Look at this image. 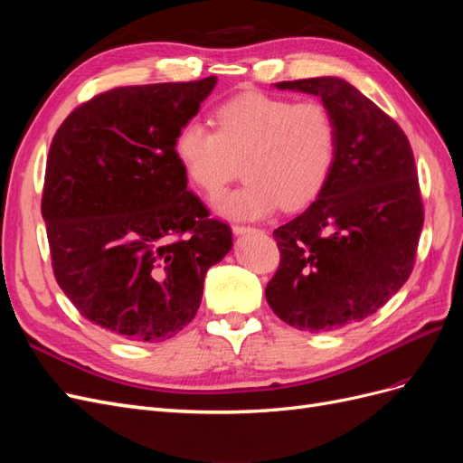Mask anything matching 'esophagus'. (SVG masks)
<instances>
[{
    "label": "esophagus",
    "instance_id": "obj_1",
    "mask_svg": "<svg viewBox=\"0 0 463 463\" xmlns=\"http://www.w3.org/2000/svg\"><path fill=\"white\" fill-rule=\"evenodd\" d=\"M232 230H233V233H235V235H245V233H253V232H257L255 228H250V226H240V223H235V226H232Z\"/></svg>",
    "mask_w": 463,
    "mask_h": 463
}]
</instances>
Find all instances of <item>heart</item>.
I'll use <instances>...</instances> for the list:
<instances>
[{
	"mask_svg": "<svg viewBox=\"0 0 463 463\" xmlns=\"http://www.w3.org/2000/svg\"><path fill=\"white\" fill-rule=\"evenodd\" d=\"M214 131L185 121L174 154L187 179L208 197L223 191L243 160L245 184L216 201L232 220H259L276 208L299 210L325 189L335 162L338 131L317 100L247 92L214 111Z\"/></svg>",
	"mask_w": 463,
	"mask_h": 463,
	"instance_id": "b5f03b06",
	"label": "heart"
}]
</instances>
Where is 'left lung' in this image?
<instances>
[{
    "instance_id": "1",
    "label": "left lung",
    "mask_w": 463,
    "mask_h": 463,
    "mask_svg": "<svg viewBox=\"0 0 463 463\" xmlns=\"http://www.w3.org/2000/svg\"><path fill=\"white\" fill-rule=\"evenodd\" d=\"M274 87L318 96L338 150L317 201L274 230L282 259L264 296L293 328L340 330L381 309L413 270L423 228L413 150L400 125L344 79Z\"/></svg>"
}]
</instances>
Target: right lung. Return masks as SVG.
Wrapping results in <instances>:
<instances>
[{
    "mask_svg": "<svg viewBox=\"0 0 463 463\" xmlns=\"http://www.w3.org/2000/svg\"><path fill=\"white\" fill-rule=\"evenodd\" d=\"M216 77L94 96L55 133L42 218L55 279L79 313L131 342H164L197 315L204 276L233 245L174 154Z\"/></svg>",
    "mask_w": 463,
    "mask_h": 463,
    "instance_id": "obj_1",
    "label": "right lung"
}]
</instances>
